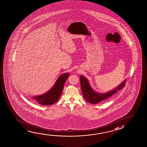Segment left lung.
Instances as JSON below:
<instances>
[{
    "label": "left lung",
    "mask_w": 147,
    "mask_h": 147,
    "mask_svg": "<svg viewBox=\"0 0 147 147\" xmlns=\"http://www.w3.org/2000/svg\"><path fill=\"white\" fill-rule=\"evenodd\" d=\"M80 80L83 96L87 102L91 104H98L102 100L108 99L111 96L117 93L118 90H121L125 85L126 83V80H124V81H123L114 90L107 92L106 93L100 94L94 91L90 85L89 81L87 80L85 77L81 75L80 76Z\"/></svg>",
    "instance_id": "obj_1"
}]
</instances>
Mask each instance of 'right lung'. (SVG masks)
Masks as SVG:
<instances>
[{
    "label": "right lung",
    "mask_w": 147,
    "mask_h": 147,
    "mask_svg": "<svg viewBox=\"0 0 147 147\" xmlns=\"http://www.w3.org/2000/svg\"><path fill=\"white\" fill-rule=\"evenodd\" d=\"M69 75V73L60 75L53 87L49 92L40 96H33L32 100H36L39 104L46 106H49L57 102L62 94L64 84Z\"/></svg>",
    "instance_id": "right-lung-1"
}]
</instances>
